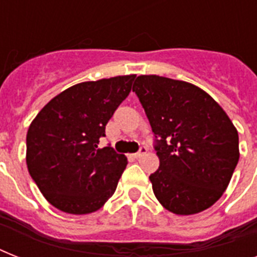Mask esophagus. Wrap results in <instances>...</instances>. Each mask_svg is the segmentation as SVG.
Instances as JSON below:
<instances>
[{"mask_svg":"<svg viewBox=\"0 0 257 257\" xmlns=\"http://www.w3.org/2000/svg\"><path fill=\"white\" fill-rule=\"evenodd\" d=\"M147 152H148V148L147 147H141L140 149H139V152H136L133 156L136 157V159H140V157H143L144 155H147Z\"/></svg>","mask_w":257,"mask_h":257,"instance_id":"34e87169","label":"esophagus"}]
</instances>
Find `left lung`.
<instances>
[{
    "label": "left lung",
    "mask_w": 257,
    "mask_h": 257,
    "mask_svg": "<svg viewBox=\"0 0 257 257\" xmlns=\"http://www.w3.org/2000/svg\"><path fill=\"white\" fill-rule=\"evenodd\" d=\"M155 133L160 167L149 176L160 204L176 215L212 207L239 161V135L223 108L199 86L156 74L133 84Z\"/></svg>",
    "instance_id": "obj_1"
}]
</instances>
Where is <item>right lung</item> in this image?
Returning <instances> with one entry per match:
<instances>
[{"label":"right lung","mask_w":257,"mask_h":257,"mask_svg":"<svg viewBox=\"0 0 257 257\" xmlns=\"http://www.w3.org/2000/svg\"><path fill=\"white\" fill-rule=\"evenodd\" d=\"M135 77L117 76L70 86L32 121L26 165L42 195L60 211L92 213L116 191L128 160L110 145L98 148V143Z\"/></svg>","instance_id":"add662e5"}]
</instances>
